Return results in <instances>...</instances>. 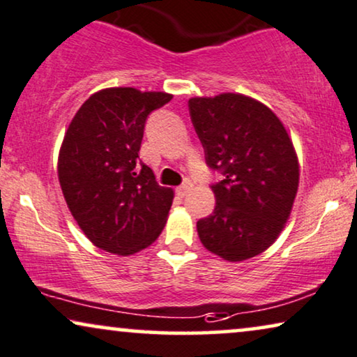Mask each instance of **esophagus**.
Segmentation results:
<instances>
[{
  "mask_svg": "<svg viewBox=\"0 0 357 357\" xmlns=\"http://www.w3.org/2000/svg\"><path fill=\"white\" fill-rule=\"evenodd\" d=\"M190 188H192V183H190V182H185V183H182V185H180V187H177V190H175V192H177V195L178 197H185V195H187V193L190 192Z\"/></svg>",
  "mask_w": 357,
  "mask_h": 357,
  "instance_id": "34e87169",
  "label": "esophagus"
}]
</instances>
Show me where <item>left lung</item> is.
I'll return each instance as SVG.
<instances>
[{"label":"left lung","instance_id":"8db88e82","mask_svg":"<svg viewBox=\"0 0 357 357\" xmlns=\"http://www.w3.org/2000/svg\"><path fill=\"white\" fill-rule=\"evenodd\" d=\"M188 109L208 167L223 175L198 236L225 261H246L274 244L289 220L300 175L294 144L272 109L249 96L190 98Z\"/></svg>","mask_w":357,"mask_h":357}]
</instances>
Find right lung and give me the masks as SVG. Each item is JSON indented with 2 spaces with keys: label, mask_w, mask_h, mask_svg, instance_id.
<instances>
[{
  "label": "right lung",
  "mask_w": 357,
  "mask_h": 357,
  "mask_svg": "<svg viewBox=\"0 0 357 357\" xmlns=\"http://www.w3.org/2000/svg\"><path fill=\"white\" fill-rule=\"evenodd\" d=\"M172 100L131 86L96 91L80 106L59 152V182L72 216L96 248L118 256L151 246L174 190L139 162L146 119Z\"/></svg>",
  "instance_id": "add662e5"
}]
</instances>
